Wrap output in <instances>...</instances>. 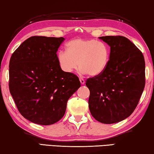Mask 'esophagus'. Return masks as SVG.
<instances>
[{"instance_id": "34e87169", "label": "esophagus", "mask_w": 154, "mask_h": 154, "mask_svg": "<svg viewBox=\"0 0 154 154\" xmlns=\"http://www.w3.org/2000/svg\"><path fill=\"white\" fill-rule=\"evenodd\" d=\"M79 81H80V82H81V84H82V85H84V84H85V80H84V79H79Z\"/></svg>"}]
</instances>
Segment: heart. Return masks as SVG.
<instances>
[{"label":"heart","mask_w":154,"mask_h":154,"mask_svg":"<svg viewBox=\"0 0 154 154\" xmlns=\"http://www.w3.org/2000/svg\"><path fill=\"white\" fill-rule=\"evenodd\" d=\"M109 52L103 42L94 39L77 38L66 45V51L58 52V64L63 71L72 72L78 65L82 74L97 76L108 64Z\"/></svg>","instance_id":"1"}]
</instances>
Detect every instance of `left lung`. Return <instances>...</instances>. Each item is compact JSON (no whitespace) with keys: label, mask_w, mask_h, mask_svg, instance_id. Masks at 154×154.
Segmentation results:
<instances>
[{"label":"left lung","mask_w":154,"mask_h":154,"mask_svg":"<svg viewBox=\"0 0 154 154\" xmlns=\"http://www.w3.org/2000/svg\"><path fill=\"white\" fill-rule=\"evenodd\" d=\"M99 38L110 46V53L104 71L86 81L89 109L100 123H115L130 116L137 106L145 85V59L125 37Z\"/></svg>","instance_id":"1"}]
</instances>
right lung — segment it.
<instances>
[{
    "label": "right lung",
    "mask_w": 154,
    "mask_h": 154,
    "mask_svg": "<svg viewBox=\"0 0 154 154\" xmlns=\"http://www.w3.org/2000/svg\"><path fill=\"white\" fill-rule=\"evenodd\" d=\"M64 38L33 36L9 61V91L18 111L32 123L52 125L64 116L68 99L81 86L79 78L61 69L57 51Z\"/></svg>",
    "instance_id": "add662e5"
}]
</instances>
